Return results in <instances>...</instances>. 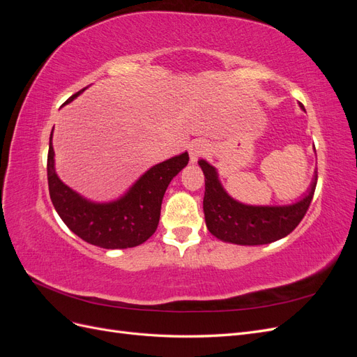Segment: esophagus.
Wrapping results in <instances>:
<instances>
[{
  "label": "esophagus",
  "mask_w": 357,
  "mask_h": 357,
  "mask_svg": "<svg viewBox=\"0 0 357 357\" xmlns=\"http://www.w3.org/2000/svg\"><path fill=\"white\" fill-rule=\"evenodd\" d=\"M205 152H207V144L201 139H197V142H192V144L189 146V156H190V162H197L199 156H202Z\"/></svg>",
  "instance_id": "esophagus-1"
}]
</instances>
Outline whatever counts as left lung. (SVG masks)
Segmentation results:
<instances>
[{"mask_svg": "<svg viewBox=\"0 0 357 357\" xmlns=\"http://www.w3.org/2000/svg\"><path fill=\"white\" fill-rule=\"evenodd\" d=\"M198 164L205 176L204 214L208 231L215 238L241 245L268 244L289 235L304 219L317 185L316 172L307 195L295 204L275 207L245 205L226 193L218 171L207 160L201 159Z\"/></svg>", "mask_w": 357, "mask_h": 357, "instance_id": "1", "label": "left lung"}]
</instances>
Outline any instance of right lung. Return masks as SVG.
<instances>
[{"instance_id":"obj_1","label":"right lung","mask_w":357,"mask_h":357,"mask_svg":"<svg viewBox=\"0 0 357 357\" xmlns=\"http://www.w3.org/2000/svg\"><path fill=\"white\" fill-rule=\"evenodd\" d=\"M84 89L70 96L66 104ZM52 135L53 131L47 153L49 193L63 223L86 243L102 248H128L147 241L158 228L162 199L169 181L188 165V152L146 171L122 198L98 204L84 199L59 180L53 159Z\"/></svg>"}]
</instances>
